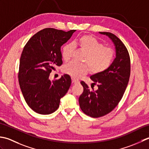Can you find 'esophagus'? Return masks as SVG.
<instances>
[{
    "mask_svg": "<svg viewBox=\"0 0 149 149\" xmlns=\"http://www.w3.org/2000/svg\"><path fill=\"white\" fill-rule=\"evenodd\" d=\"M72 82L74 83V84H78V83L80 82V81H79L78 80H77V79L73 78V79H72Z\"/></svg>",
    "mask_w": 149,
    "mask_h": 149,
    "instance_id": "1",
    "label": "esophagus"
}]
</instances>
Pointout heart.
I'll list each match as a JSON object with an SVG mask.
<instances>
[{
	"instance_id": "1",
	"label": "heart",
	"mask_w": 149,
	"mask_h": 149,
	"mask_svg": "<svg viewBox=\"0 0 149 149\" xmlns=\"http://www.w3.org/2000/svg\"><path fill=\"white\" fill-rule=\"evenodd\" d=\"M74 45L86 54L82 60L84 64L71 62L63 66V72L72 78H80L89 73L90 70L93 74L101 73L107 70L114 59L115 52L113 48L104 47V44L91 35L81 36ZM73 50L71 44H65L63 47L62 56L64 61L71 59Z\"/></svg>"
}]
</instances>
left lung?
I'll return each mask as SVG.
<instances>
[{
  "mask_svg": "<svg viewBox=\"0 0 149 149\" xmlns=\"http://www.w3.org/2000/svg\"><path fill=\"white\" fill-rule=\"evenodd\" d=\"M110 38L116 49V58L107 70L93 74L91 79L98 89L90 91L81 81L84 92L79 98V104L84 113L93 118H98L113 110L122 98L129 83L130 60L128 51L122 42L111 33L100 32Z\"/></svg>",
  "mask_w": 149,
  "mask_h": 149,
  "instance_id": "left-lung-1",
  "label": "left lung"
}]
</instances>
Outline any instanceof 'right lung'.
Instances as JSON below:
<instances>
[{
    "instance_id": "right-lung-1",
    "label": "right lung",
    "mask_w": 149,
    "mask_h": 149,
    "mask_svg": "<svg viewBox=\"0 0 149 149\" xmlns=\"http://www.w3.org/2000/svg\"><path fill=\"white\" fill-rule=\"evenodd\" d=\"M75 31L45 28L33 35L24 47L19 82L27 104L36 113H54L71 86V79L68 74L53 81L49 77L56 66L62 64L61 47Z\"/></svg>"
}]
</instances>
